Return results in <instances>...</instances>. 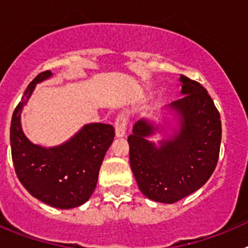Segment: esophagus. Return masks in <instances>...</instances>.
<instances>
[{"mask_svg":"<svg viewBox=\"0 0 248 248\" xmlns=\"http://www.w3.org/2000/svg\"><path fill=\"white\" fill-rule=\"evenodd\" d=\"M126 124H128V115H126V113L122 111V113L118 114L117 119H115V135L118 138L125 135Z\"/></svg>","mask_w":248,"mask_h":248,"instance_id":"obj_1","label":"esophagus"}]
</instances>
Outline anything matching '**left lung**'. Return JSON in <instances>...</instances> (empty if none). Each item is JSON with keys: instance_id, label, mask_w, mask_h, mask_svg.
<instances>
[{"instance_id": "obj_1", "label": "left lung", "mask_w": 248, "mask_h": 248, "mask_svg": "<svg viewBox=\"0 0 248 248\" xmlns=\"http://www.w3.org/2000/svg\"><path fill=\"white\" fill-rule=\"evenodd\" d=\"M181 98L169 104L179 115V130L157 148L146 138L156 128L148 120L135 123L128 137L130 168L140 191L150 200L174 203L209 180L217 165L221 119L207 91L180 76Z\"/></svg>"}]
</instances>
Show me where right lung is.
I'll return each mask as SVG.
<instances>
[{"label": "right lung", "mask_w": 248, "mask_h": 248, "mask_svg": "<svg viewBox=\"0 0 248 248\" xmlns=\"http://www.w3.org/2000/svg\"><path fill=\"white\" fill-rule=\"evenodd\" d=\"M52 76L39 73L28 84L11 120V153L18 180L32 196L57 209H73L88 201L97 186L104 155L114 140L109 124L92 123L54 148L31 143L21 128V111L37 83Z\"/></svg>", "instance_id": "right-lung-1"}]
</instances>
